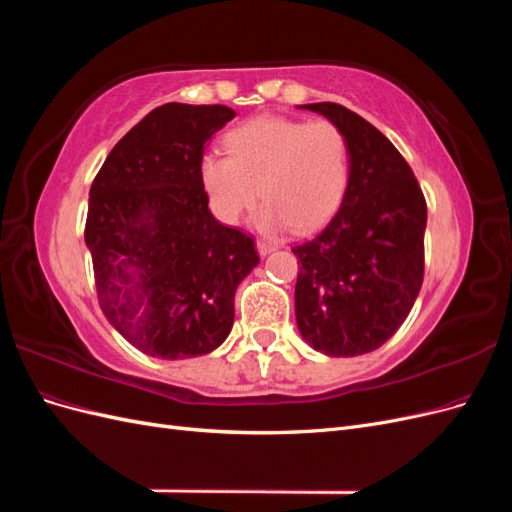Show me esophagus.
<instances>
[{
	"instance_id": "34e87169",
	"label": "esophagus",
	"mask_w": 512,
	"mask_h": 512,
	"mask_svg": "<svg viewBox=\"0 0 512 512\" xmlns=\"http://www.w3.org/2000/svg\"><path fill=\"white\" fill-rule=\"evenodd\" d=\"M256 247H258V254H260V256H267V254H271V252L275 250V243H269V241H258V243H256Z\"/></svg>"
}]
</instances>
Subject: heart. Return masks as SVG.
<instances>
[{
	"mask_svg": "<svg viewBox=\"0 0 512 512\" xmlns=\"http://www.w3.org/2000/svg\"><path fill=\"white\" fill-rule=\"evenodd\" d=\"M226 156L200 160V183L213 213L237 224L258 200L262 230L288 224L309 232L322 226L342 203L348 183V143L329 119L256 117L224 136Z\"/></svg>",
	"mask_w": 512,
	"mask_h": 512,
	"instance_id": "1",
	"label": "heart"
}]
</instances>
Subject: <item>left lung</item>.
<instances>
[{
	"label": "left lung",
	"mask_w": 512,
	"mask_h": 512,
	"mask_svg": "<svg viewBox=\"0 0 512 512\" xmlns=\"http://www.w3.org/2000/svg\"><path fill=\"white\" fill-rule=\"evenodd\" d=\"M301 108L344 132L350 166L333 220L292 247L297 324L322 354H367L404 324L423 286L427 203L410 164L369 121L335 102Z\"/></svg>",
	"instance_id": "8db88e82"
}]
</instances>
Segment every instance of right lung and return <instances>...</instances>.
I'll use <instances>...</instances> for the list:
<instances>
[{
  "mask_svg": "<svg viewBox=\"0 0 512 512\" xmlns=\"http://www.w3.org/2000/svg\"><path fill=\"white\" fill-rule=\"evenodd\" d=\"M235 117L222 104L153 108L108 153L91 183L85 243L106 320L149 356L218 348L235 292L258 265L254 239L209 211L198 164Z\"/></svg>",
  "mask_w": 512,
  "mask_h": 512,
  "instance_id": "obj_1",
  "label": "right lung"
}]
</instances>
